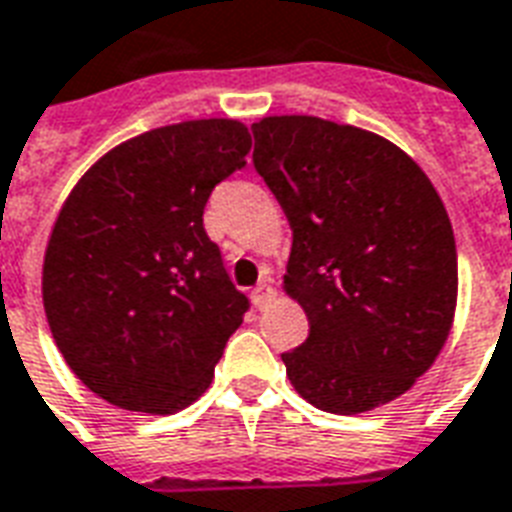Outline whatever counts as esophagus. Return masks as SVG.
<instances>
[{
	"mask_svg": "<svg viewBox=\"0 0 512 512\" xmlns=\"http://www.w3.org/2000/svg\"><path fill=\"white\" fill-rule=\"evenodd\" d=\"M252 298H255V306L257 308L268 306V303H271V300H273L271 282H260V284H257L255 292H252Z\"/></svg>",
	"mask_w": 512,
	"mask_h": 512,
	"instance_id": "1",
	"label": "esophagus"
}]
</instances>
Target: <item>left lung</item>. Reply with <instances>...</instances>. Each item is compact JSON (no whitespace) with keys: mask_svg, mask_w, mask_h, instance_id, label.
Here are the masks:
<instances>
[{"mask_svg":"<svg viewBox=\"0 0 512 512\" xmlns=\"http://www.w3.org/2000/svg\"><path fill=\"white\" fill-rule=\"evenodd\" d=\"M257 174L292 228L284 292L308 338L282 354L319 411H373L438 360L454 325L456 241L438 190L384 136L314 115L257 120Z\"/></svg>","mask_w":512,"mask_h":512,"instance_id":"left-lung-1","label":"left lung"}]
</instances>
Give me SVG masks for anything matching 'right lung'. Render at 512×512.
Masks as SVG:
<instances>
[{
  "label": "right lung",
  "instance_id": "1",
  "mask_svg": "<svg viewBox=\"0 0 512 512\" xmlns=\"http://www.w3.org/2000/svg\"><path fill=\"white\" fill-rule=\"evenodd\" d=\"M230 117L152 128L101 155L66 195L42 303L66 365L101 400L177 413L204 395L249 300L204 230L214 185L247 166Z\"/></svg>",
  "mask_w": 512,
  "mask_h": 512
}]
</instances>
